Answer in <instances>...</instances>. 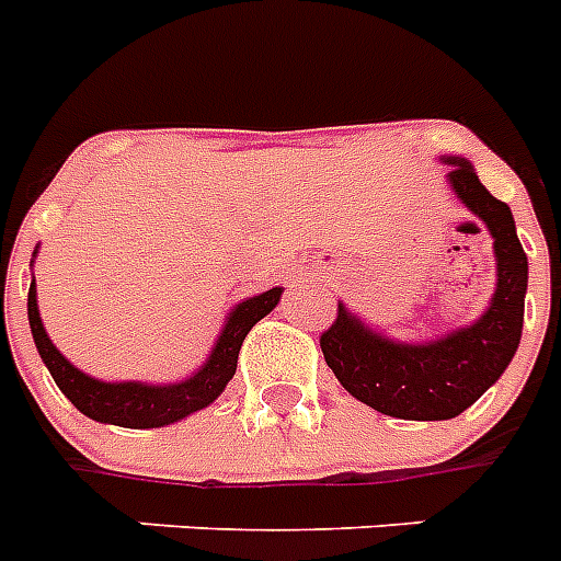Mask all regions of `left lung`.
<instances>
[{"label":"left lung","mask_w":561,"mask_h":561,"mask_svg":"<svg viewBox=\"0 0 561 561\" xmlns=\"http://www.w3.org/2000/svg\"><path fill=\"white\" fill-rule=\"evenodd\" d=\"M453 163L449 184L493 236L499 282L484 317L426 345L391 343L336 305L320 348L345 391L377 412L400 421H449L470 409L504 375L516 354L525 322L527 256L516 221L481 181L470 161Z\"/></svg>","instance_id":"8db88e82"}]
</instances>
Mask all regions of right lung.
<instances>
[{
	"label": "right lung",
	"instance_id": "obj_1",
	"mask_svg": "<svg viewBox=\"0 0 561 561\" xmlns=\"http://www.w3.org/2000/svg\"><path fill=\"white\" fill-rule=\"evenodd\" d=\"M279 296L282 288H271L267 294L250 296V299L236 305L233 313L227 317L225 331L218 334L216 348H213L207 363L190 380L170 386L103 383V380H94V377L83 375L80 368L71 366L45 334L39 311H36L34 282L28 288V322L36 352L51 371L54 383L85 417L100 423H115V426H126V430H154V426H167V423H175L186 414L209 407L225 391V386L236 375V363H239V348L244 343V336L262 317H267L276 308Z\"/></svg>",
	"mask_w": 561,
	"mask_h": 561
}]
</instances>
